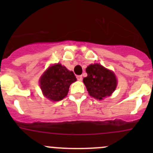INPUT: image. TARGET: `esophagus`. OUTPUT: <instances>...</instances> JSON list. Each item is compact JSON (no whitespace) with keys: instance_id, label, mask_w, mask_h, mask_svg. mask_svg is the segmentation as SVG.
Instances as JSON below:
<instances>
[{"instance_id":"obj_1","label":"esophagus","mask_w":153,"mask_h":153,"mask_svg":"<svg viewBox=\"0 0 153 153\" xmlns=\"http://www.w3.org/2000/svg\"><path fill=\"white\" fill-rule=\"evenodd\" d=\"M82 76H81V75H78V76H77V79L78 80V81H82Z\"/></svg>"}]
</instances>
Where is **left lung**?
<instances>
[{
    "label": "left lung",
    "mask_w": 153,
    "mask_h": 153,
    "mask_svg": "<svg viewBox=\"0 0 153 153\" xmlns=\"http://www.w3.org/2000/svg\"><path fill=\"white\" fill-rule=\"evenodd\" d=\"M86 72L87 77L83 81L90 96L102 100L115 90L118 82L113 72L98 64L88 66Z\"/></svg>",
    "instance_id": "obj_1"
}]
</instances>
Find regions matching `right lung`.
<instances>
[{
  "label": "right lung",
  "mask_w": 153,
  "mask_h": 153,
  "mask_svg": "<svg viewBox=\"0 0 153 153\" xmlns=\"http://www.w3.org/2000/svg\"><path fill=\"white\" fill-rule=\"evenodd\" d=\"M76 81L73 72L57 64L48 68L39 82L44 96L52 101H58L67 96L69 86Z\"/></svg>",
  "instance_id": "right-lung-1"
}]
</instances>
